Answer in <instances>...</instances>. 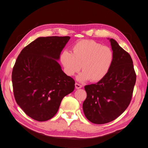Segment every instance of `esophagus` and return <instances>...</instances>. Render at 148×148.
Returning <instances> with one entry per match:
<instances>
[{
  "label": "esophagus",
  "mask_w": 148,
  "mask_h": 148,
  "mask_svg": "<svg viewBox=\"0 0 148 148\" xmlns=\"http://www.w3.org/2000/svg\"><path fill=\"white\" fill-rule=\"evenodd\" d=\"M75 88H77V89H79V88H82V86L81 85V84H77V83H75Z\"/></svg>",
  "instance_id": "1"
}]
</instances>
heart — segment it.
<instances>
[{
    "instance_id": "heart-1",
    "label": "heart",
    "mask_w": 148,
    "mask_h": 148,
    "mask_svg": "<svg viewBox=\"0 0 148 148\" xmlns=\"http://www.w3.org/2000/svg\"><path fill=\"white\" fill-rule=\"evenodd\" d=\"M73 52L65 49L60 54V61L65 73L73 76L83 70L77 77L79 82L90 79L99 82L106 77L114 61V53L108 46H103L94 40H84L75 43Z\"/></svg>"
}]
</instances>
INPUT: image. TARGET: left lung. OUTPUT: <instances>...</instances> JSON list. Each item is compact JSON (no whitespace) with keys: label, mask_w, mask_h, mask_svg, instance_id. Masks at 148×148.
I'll return each instance as SVG.
<instances>
[{"label":"left lung","mask_w":148,"mask_h":148,"mask_svg":"<svg viewBox=\"0 0 148 148\" xmlns=\"http://www.w3.org/2000/svg\"><path fill=\"white\" fill-rule=\"evenodd\" d=\"M114 61L102 81L84 87L87 98L82 108L88 120L95 124L110 122L127 108L132 100L136 75L132 59L113 38H108Z\"/></svg>","instance_id":"1"}]
</instances>
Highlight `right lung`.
I'll return each instance as SVG.
<instances>
[{
    "instance_id": "obj_1",
    "label": "right lung",
    "mask_w": 148,
    "mask_h": 148,
    "mask_svg": "<svg viewBox=\"0 0 148 148\" xmlns=\"http://www.w3.org/2000/svg\"><path fill=\"white\" fill-rule=\"evenodd\" d=\"M69 36L39 37L20 52L12 71L16 102L38 121L56 115L62 99L73 92L74 80L62 71L59 61Z\"/></svg>"
}]
</instances>
